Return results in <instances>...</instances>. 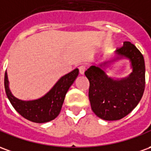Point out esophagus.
Returning a JSON list of instances; mask_svg holds the SVG:
<instances>
[{"label":"esophagus","mask_w":151,"mask_h":151,"mask_svg":"<svg viewBox=\"0 0 151 151\" xmlns=\"http://www.w3.org/2000/svg\"><path fill=\"white\" fill-rule=\"evenodd\" d=\"M78 69H79V73H80V74H84L86 69V65H80L78 67Z\"/></svg>","instance_id":"34e87169"}]
</instances>
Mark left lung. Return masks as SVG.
Listing matches in <instances>:
<instances>
[{
  "label": "left lung",
  "mask_w": 151,
  "mask_h": 151,
  "mask_svg": "<svg viewBox=\"0 0 151 151\" xmlns=\"http://www.w3.org/2000/svg\"><path fill=\"white\" fill-rule=\"evenodd\" d=\"M116 52L131 61L133 73L128 78L114 80L99 66H91L85 72L90 82L92 111L105 120H120L130 113L141 100L146 85L144 57L135 45L125 41Z\"/></svg>",
  "instance_id": "8db88e82"
}]
</instances>
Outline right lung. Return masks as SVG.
I'll use <instances>...</instances> for the list:
<instances>
[{"mask_svg":"<svg viewBox=\"0 0 151 151\" xmlns=\"http://www.w3.org/2000/svg\"><path fill=\"white\" fill-rule=\"evenodd\" d=\"M78 69H75L63 76L43 97L32 101H22L12 95L9 88L7 73L5 72V93L12 106L22 116L35 123L48 122L59 115L66 93L78 75Z\"/></svg>","mask_w":151,"mask_h":151,"instance_id":"add662e5","label":"right lung"}]
</instances>
